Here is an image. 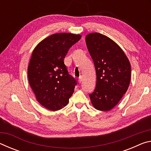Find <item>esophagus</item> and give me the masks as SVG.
Masks as SVG:
<instances>
[{
  "instance_id": "34e87169",
  "label": "esophagus",
  "mask_w": 151,
  "mask_h": 151,
  "mask_svg": "<svg viewBox=\"0 0 151 151\" xmlns=\"http://www.w3.org/2000/svg\"><path fill=\"white\" fill-rule=\"evenodd\" d=\"M82 81H83V78H82V76H81L80 77L78 78V83H81V82H82Z\"/></svg>"
}]
</instances>
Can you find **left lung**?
Returning <instances> with one entry per match:
<instances>
[{
  "label": "left lung",
  "instance_id": "1",
  "mask_svg": "<svg viewBox=\"0 0 151 151\" xmlns=\"http://www.w3.org/2000/svg\"><path fill=\"white\" fill-rule=\"evenodd\" d=\"M86 44L96 73V84L89 94L91 103L99 111H108L126 93L131 81L129 60L121 47L100 33L86 35Z\"/></svg>",
  "mask_w": 151,
  "mask_h": 151
}]
</instances>
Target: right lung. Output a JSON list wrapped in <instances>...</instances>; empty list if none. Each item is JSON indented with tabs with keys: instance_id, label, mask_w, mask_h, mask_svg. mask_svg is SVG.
Segmentation results:
<instances>
[{
	"instance_id": "right-lung-1",
	"label": "right lung",
	"mask_w": 151,
	"mask_h": 151,
	"mask_svg": "<svg viewBox=\"0 0 151 151\" xmlns=\"http://www.w3.org/2000/svg\"><path fill=\"white\" fill-rule=\"evenodd\" d=\"M79 35L58 33L42 40L33 50L28 67L29 84L39 103L55 111L68 104L77 82L64 63Z\"/></svg>"
}]
</instances>
